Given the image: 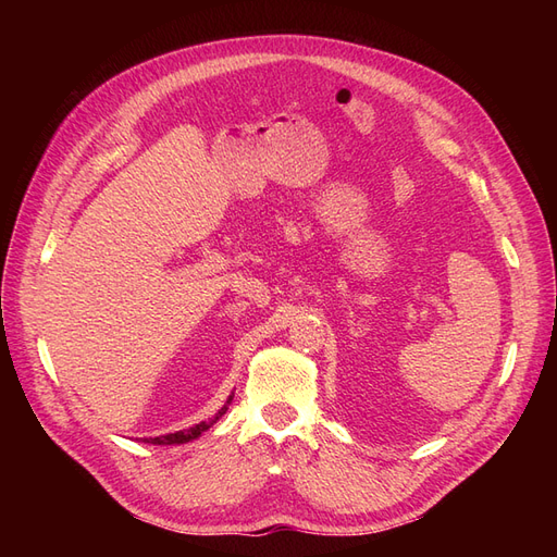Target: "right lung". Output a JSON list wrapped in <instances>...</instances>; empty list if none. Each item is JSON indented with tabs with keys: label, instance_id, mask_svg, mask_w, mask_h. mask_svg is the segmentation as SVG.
Segmentation results:
<instances>
[{
	"label": "right lung",
	"instance_id": "add662e5",
	"mask_svg": "<svg viewBox=\"0 0 557 557\" xmlns=\"http://www.w3.org/2000/svg\"><path fill=\"white\" fill-rule=\"evenodd\" d=\"M232 401V395H230V399H227V404ZM227 404L225 407L218 411L213 418H209V420H201L199 425H195V428H188V430H181V432H174V434H164V436H148V440H144L146 444H156V446H172V444H185V442H193V440H197V436L201 434V432H207L218 418H221L225 411H227Z\"/></svg>",
	"mask_w": 557,
	"mask_h": 557
}]
</instances>
